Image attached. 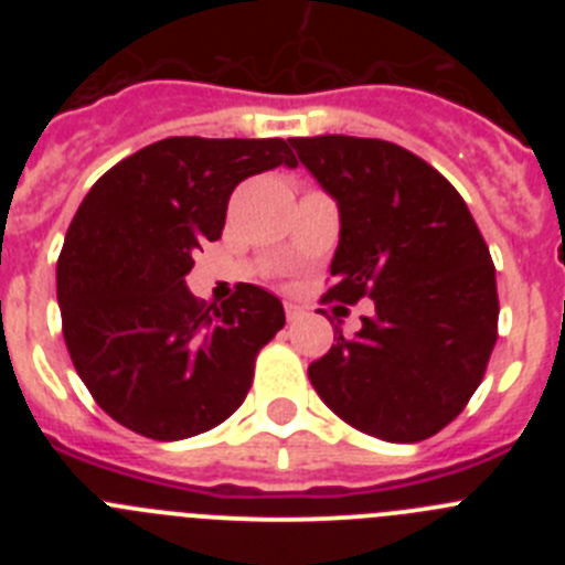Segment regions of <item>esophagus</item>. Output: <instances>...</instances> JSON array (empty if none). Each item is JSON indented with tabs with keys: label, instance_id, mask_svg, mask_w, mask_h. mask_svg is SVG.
I'll list each match as a JSON object with an SVG mask.
<instances>
[{
	"label": "esophagus",
	"instance_id": "1",
	"mask_svg": "<svg viewBox=\"0 0 565 565\" xmlns=\"http://www.w3.org/2000/svg\"><path fill=\"white\" fill-rule=\"evenodd\" d=\"M299 313H302V311H299V306H294V302H286V317H288V322H294V319H297Z\"/></svg>",
	"mask_w": 565,
	"mask_h": 565
}]
</instances>
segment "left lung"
<instances>
[{"label": "left lung", "instance_id": "8db88e82", "mask_svg": "<svg viewBox=\"0 0 565 565\" xmlns=\"http://www.w3.org/2000/svg\"><path fill=\"white\" fill-rule=\"evenodd\" d=\"M339 209L328 299L371 297L356 337L308 367L319 398L356 430L413 444L463 411L498 339L495 266L452 183L376 138H291Z\"/></svg>", "mask_w": 565, "mask_h": 565}]
</instances>
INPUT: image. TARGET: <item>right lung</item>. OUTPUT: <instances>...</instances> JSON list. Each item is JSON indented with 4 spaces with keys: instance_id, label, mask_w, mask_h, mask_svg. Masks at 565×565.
I'll return each mask as SVG.
<instances>
[{
    "instance_id": "right-lung-1",
    "label": "right lung",
    "mask_w": 565,
    "mask_h": 565,
    "mask_svg": "<svg viewBox=\"0 0 565 565\" xmlns=\"http://www.w3.org/2000/svg\"><path fill=\"white\" fill-rule=\"evenodd\" d=\"M297 167L282 138H163L115 163L78 206L56 266L64 342L115 422L158 441L198 436L237 411L257 351L286 326L259 286L198 302L194 252L217 239L234 186Z\"/></svg>"
}]
</instances>
